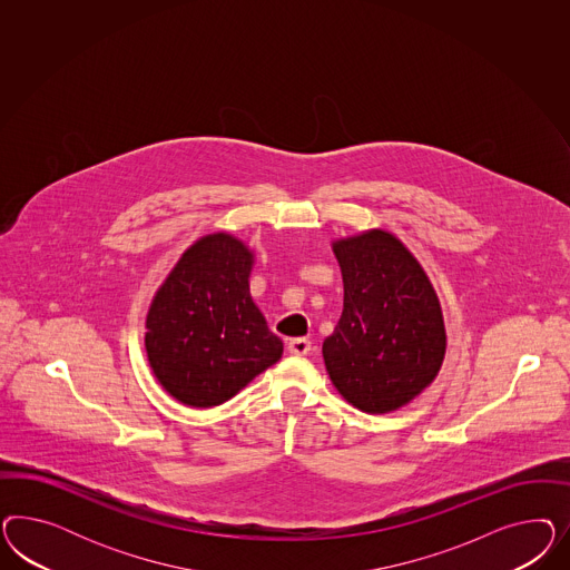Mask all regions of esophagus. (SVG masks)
I'll list each match as a JSON object with an SVG mask.
<instances>
[{"instance_id":"obj_1","label":"esophagus","mask_w":570,"mask_h":570,"mask_svg":"<svg viewBox=\"0 0 570 570\" xmlns=\"http://www.w3.org/2000/svg\"><path fill=\"white\" fill-rule=\"evenodd\" d=\"M286 346L293 355H307L311 351V341L309 338H291Z\"/></svg>"}]
</instances>
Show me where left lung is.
I'll return each instance as SVG.
<instances>
[{
  "mask_svg": "<svg viewBox=\"0 0 570 570\" xmlns=\"http://www.w3.org/2000/svg\"><path fill=\"white\" fill-rule=\"evenodd\" d=\"M343 315L324 341L330 380L367 414H389L436 379L445 357L439 296L405 244L384 229L332 242Z\"/></svg>",
  "mask_w": 570,
  "mask_h": 570,
  "instance_id": "8db88e82",
  "label": "left lung"
}]
</instances>
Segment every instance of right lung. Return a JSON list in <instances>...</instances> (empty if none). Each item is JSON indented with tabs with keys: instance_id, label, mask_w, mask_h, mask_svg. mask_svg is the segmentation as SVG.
<instances>
[{
	"instance_id": "right-lung-1",
	"label": "right lung",
	"mask_w": 570,
	"mask_h": 570,
	"mask_svg": "<svg viewBox=\"0 0 570 570\" xmlns=\"http://www.w3.org/2000/svg\"><path fill=\"white\" fill-rule=\"evenodd\" d=\"M253 263L244 242L208 234L156 291L144 343L156 380L179 403L222 405L282 357V341L250 296Z\"/></svg>"
}]
</instances>
